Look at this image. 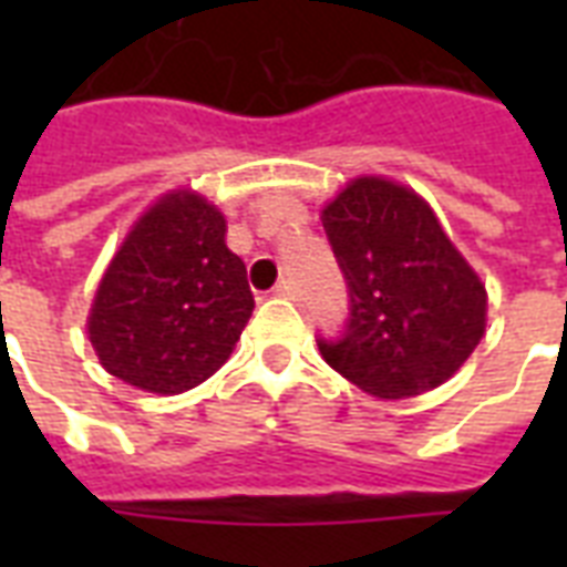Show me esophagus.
<instances>
[{"mask_svg": "<svg viewBox=\"0 0 567 567\" xmlns=\"http://www.w3.org/2000/svg\"><path fill=\"white\" fill-rule=\"evenodd\" d=\"M276 297H288V300H293L297 297V285L291 282V279H282V282L276 285Z\"/></svg>", "mask_w": 567, "mask_h": 567, "instance_id": "1", "label": "esophagus"}]
</instances>
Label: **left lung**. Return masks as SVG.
<instances>
[{"mask_svg":"<svg viewBox=\"0 0 567 567\" xmlns=\"http://www.w3.org/2000/svg\"><path fill=\"white\" fill-rule=\"evenodd\" d=\"M320 220L350 288V327L323 362L379 400L444 385L488 323V293L432 205L385 176H355Z\"/></svg>","mask_w":567,"mask_h":567,"instance_id":"obj_1","label":"left lung"}]
</instances>
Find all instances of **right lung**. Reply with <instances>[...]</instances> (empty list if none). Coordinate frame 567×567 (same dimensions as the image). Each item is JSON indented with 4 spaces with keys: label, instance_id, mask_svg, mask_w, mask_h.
<instances>
[{
    "label": "right lung",
    "instance_id": "1",
    "mask_svg": "<svg viewBox=\"0 0 567 567\" xmlns=\"http://www.w3.org/2000/svg\"><path fill=\"white\" fill-rule=\"evenodd\" d=\"M252 309L223 212L194 188H173L128 226L84 327L111 377L173 396L220 371Z\"/></svg>",
    "mask_w": 567,
    "mask_h": 567
}]
</instances>
